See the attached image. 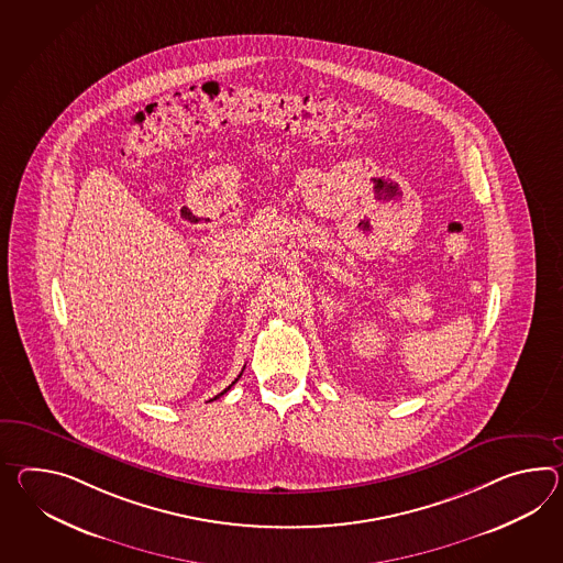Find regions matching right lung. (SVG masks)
I'll return each mask as SVG.
<instances>
[{
  "instance_id": "right-lung-1",
  "label": "right lung",
  "mask_w": 563,
  "mask_h": 563,
  "mask_svg": "<svg viewBox=\"0 0 563 563\" xmlns=\"http://www.w3.org/2000/svg\"><path fill=\"white\" fill-rule=\"evenodd\" d=\"M240 376H242V374H240ZM240 376H238V378H240ZM238 378H235V380H233L232 384L238 383ZM232 384H230V386H228V388H225V390H223V393H220V395H218V397L211 398V400H216V398L223 397V395H225V393H228V390H230V388H232Z\"/></svg>"
}]
</instances>
